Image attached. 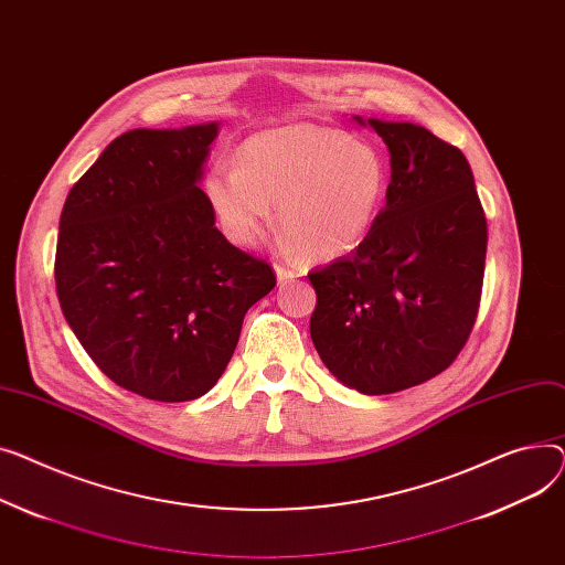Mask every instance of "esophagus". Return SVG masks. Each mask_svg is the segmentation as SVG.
Wrapping results in <instances>:
<instances>
[{
	"mask_svg": "<svg viewBox=\"0 0 565 565\" xmlns=\"http://www.w3.org/2000/svg\"><path fill=\"white\" fill-rule=\"evenodd\" d=\"M276 278L278 282H289L294 278H301L306 271L301 267H294V264H276Z\"/></svg>",
	"mask_w": 565,
	"mask_h": 565,
	"instance_id": "esophagus-1",
	"label": "esophagus"
}]
</instances>
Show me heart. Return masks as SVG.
<instances>
[{"mask_svg": "<svg viewBox=\"0 0 565 565\" xmlns=\"http://www.w3.org/2000/svg\"><path fill=\"white\" fill-rule=\"evenodd\" d=\"M390 184L381 152L347 131L296 122L259 131L205 175L225 235L253 246L274 221L310 259L353 253L372 232Z\"/></svg>", "mask_w": 565, "mask_h": 565, "instance_id": "b5f03b06", "label": "heart"}]
</instances>
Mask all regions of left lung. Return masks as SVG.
Returning <instances> with one entry per match:
<instances>
[{
  "instance_id": "left-lung-1",
  "label": "left lung",
  "mask_w": 565,
  "mask_h": 565,
  "mask_svg": "<svg viewBox=\"0 0 565 565\" xmlns=\"http://www.w3.org/2000/svg\"><path fill=\"white\" fill-rule=\"evenodd\" d=\"M370 125L390 150L385 207L353 253L308 274L310 335L338 381L392 394L445 372L481 301L488 225L456 146L413 122Z\"/></svg>"
}]
</instances>
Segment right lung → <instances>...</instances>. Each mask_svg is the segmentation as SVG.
Listing matches in <instances>:
<instances>
[{"label":"right lung","instance_id":"add662e5","mask_svg":"<svg viewBox=\"0 0 565 565\" xmlns=\"http://www.w3.org/2000/svg\"><path fill=\"white\" fill-rule=\"evenodd\" d=\"M218 122L131 129L71 189L54 280L65 321L116 385L152 402L210 392L250 306L276 287L198 186Z\"/></svg>","mask_w":565,"mask_h":565}]
</instances>
